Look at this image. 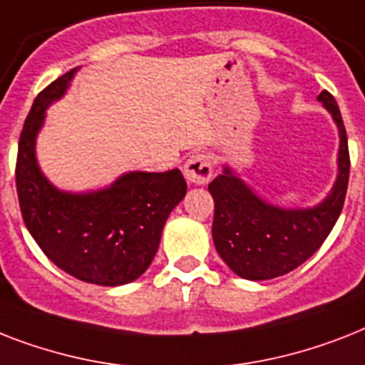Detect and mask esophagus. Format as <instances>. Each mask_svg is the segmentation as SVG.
Masks as SVG:
<instances>
[{"instance_id":"obj_1","label":"esophagus","mask_w":365,"mask_h":365,"mask_svg":"<svg viewBox=\"0 0 365 365\" xmlns=\"http://www.w3.org/2000/svg\"><path fill=\"white\" fill-rule=\"evenodd\" d=\"M183 174L189 183L195 185H204L212 180V159L206 153H192L185 165H183Z\"/></svg>"}]
</instances>
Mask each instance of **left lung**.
<instances>
[{"label": "left lung", "mask_w": 365, "mask_h": 365, "mask_svg": "<svg viewBox=\"0 0 365 365\" xmlns=\"http://www.w3.org/2000/svg\"><path fill=\"white\" fill-rule=\"evenodd\" d=\"M331 115L339 135L337 176L321 202L283 208L260 197L230 165L208 185L215 202L213 245L234 274L250 281L274 279L304 264L328 238L343 210L349 183V142L336 99L317 97Z\"/></svg>", "instance_id": "1"}]
</instances>
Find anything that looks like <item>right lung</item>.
<instances>
[{
    "instance_id": "right-lung-1",
    "label": "right lung",
    "mask_w": 365,
    "mask_h": 365,
    "mask_svg": "<svg viewBox=\"0 0 365 365\" xmlns=\"http://www.w3.org/2000/svg\"><path fill=\"white\" fill-rule=\"evenodd\" d=\"M78 69L44 88L26 118L16 159L20 210L29 234L58 268L93 285H127L152 264L163 227L187 183L178 168L129 170L90 191H65L44 176L37 136L46 110L67 93Z\"/></svg>"
}]
</instances>
